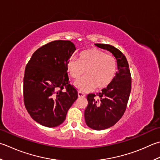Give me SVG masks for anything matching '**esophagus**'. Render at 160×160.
I'll list each match as a JSON object with an SVG mask.
<instances>
[{
  "label": "esophagus",
  "instance_id": "esophagus-1",
  "mask_svg": "<svg viewBox=\"0 0 160 160\" xmlns=\"http://www.w3.org/2000/svg\"><path fill=\"white\" fill-rule=\"evenodd\" d=\"M78 96H79V97H85V94H84V93L81 92H78Z\"/></svg>",
  "mask_w": 160,
  "mask_h": 160
}]
</instances>
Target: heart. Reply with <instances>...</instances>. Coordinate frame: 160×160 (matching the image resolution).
<instances>
[{
    "label": "heart",
    "instance_id": "heart-1",
    "mask_svg": "<svg viewBox=\"0 0 160 160\" xmlns=\"http://www.w3.org/2000/svg\"><path fill=\"white\" fill-rule=\"evenodd\" d=\"M117 67L115 57L96 48L82 51L79 59L72 57L67 64L68 73L74 79L82 76L86 71L87 76L77 80L74 84L82 92L108 87L116 77Z\"/></svg>",
    "mask_w": 160,
    "mask_h": 160
}]
</instances>
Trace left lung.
<instances>
[{
  "instance_id": "1",
  "label": "left lung",
  "mask_w": 160,
  "mask_h": 160,
  "mask_svg": "<svg viewBox=\"0 0 160 160\" xmlns=\"http://www.w3.org/2000/svg\"><path fill=\"white\" fill-rule=\"evenodd\" d=\"M96 46L114 55L118 70L114 80L102 89V92L96 95L89 93L87 96L88 105L84 110L86 124L93 130H101L113 126L123 117L129 100L132 78L128 60L123 52L109 44L96 43Z\"/></svg>"
}]
</instances>
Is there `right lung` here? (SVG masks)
I'll return each mask as SVG.
<instances>
[{"label":"right lung","mask_w":160,"mask_h":160,"mask_svg":"<svg viewBox=\"0 0 160 160\" xmlns=\"http://www.w3.org/2000/svg\"><path fill=\"white\" fill-rule=\"evenodd\" d=\"M76 47L70 41L56 40L34 52L26 67L23 101L30 117L43 126L62 124L78 98L70 84L67 64Z\"/></svg>","instance_id":"obj_1"}]
</instances>
